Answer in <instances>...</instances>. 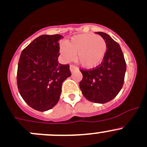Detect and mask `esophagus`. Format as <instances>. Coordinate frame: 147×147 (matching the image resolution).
Masks as SVG:
<instances>
[{
  "mask_svg": "<svg viewBox=\"0 0 147 147\" xmlns=\"http://www.w3.org/2000/svg\"><path fill=\"white\" fill-rule=\"evenodd\" d=\"M69 69H70V72H73L74 71L78 70V68L77 67L74 66V65H70V66H69Z\"/></svg>",
  "mask_w": 147,
  "mask_h": 147,
  "instance_id": "obj_1",
  "label": "esophagus"
}]
</instances>
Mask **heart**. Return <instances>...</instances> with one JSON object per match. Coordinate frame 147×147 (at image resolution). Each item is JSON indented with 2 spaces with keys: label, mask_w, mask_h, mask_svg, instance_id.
<instances>
[{
  "label": "heart",
  "mask_w": 147,
  "mask_h": 147,
  "mask_svg": "<svg viewBox=\"0 0 147 147\" xmlns=\"http://www.w3.org/2000/svg\"><path fill=\"white\" fill-rule=\"evenodd\" d=\"M62 57L66 62L76 57L87 69H93L102 63L107 52V44L100 36L94 34H78L71 38L59 48Z\"/></svg>",
  "instance_id": "b5f03b06"
}]
</instances>
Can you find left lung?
Wrapping results in <instances>:
<instances>
[{"mask_svg": "<svg viewBox=\"0 0 147 147\" xmlns=\"http://www.w3.org/2000/svg\"><path fill=\"white\" fill-rule=\"evenodd\" d=\"M107 44V52L99 67L92 70H80V88L85 98L96 103H105L119 94L124 82L126 65L121 47L108 34L96 32Z\"/></svg>", "mask_w": 147, "mask_h": 147, "instance_id": "8db88e82", "label": "left lung"}]
</instances>
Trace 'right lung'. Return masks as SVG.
<instances>
[{
	"instance_id": "right-lung-1",
	"label": "right lung",
	"mask_w": 147,
	"mask_h": 147,
	"mask_svg": "<svg viewBox=\"0 0 147 147\" xmlns=\"http://www.w3.org/2000/svg\"><path fill=\"white\" fill-rule=\"evenodd\" d=\"M59 34L42 35L22 51L17 72V85L26 102L39 111L57 105L62 85L71 76L68 65L58 62Z\"/></svg>"
}]
</instances>
